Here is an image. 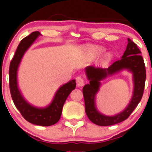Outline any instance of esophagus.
<instances>
[{"instance_id": "34e87169", "label": "esophagus", "mask_w": 152, "mask_h": 152, "mask_svg": "<svg viewBox=\"0 0 152 152\" xmlns=\"http://www.w3.org/2000/svg\"><path fill=\"white\" fill-rule=\"evenodd\" d=\"M76 84H77L78 87H82V86L84 85V79H82V77L81 76H78L76 78Z\"/></svg>"}]
</instances>
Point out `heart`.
Returning a JSON list of instances; mask_svg holds the SVG:
<instances>
[{"mask_svg": "<svg viewBox=\"0 0 152 152\" xmlns=\"http://www.w3.org/2000/svg\"><path fill=\"white\" fill-rule=\"evenodd\" d=\"M104 50V49L103 48H95L94 49H93V51L95 52L96 53H98V54H100V53H103ZM106 57L107 58H110L111 57V54L110 53H107V55H106Z\"/></svg>", "mask_w": 152, "mask_h": 152, "instance_id": "obj_1", "label": "heart"}]
</instances>
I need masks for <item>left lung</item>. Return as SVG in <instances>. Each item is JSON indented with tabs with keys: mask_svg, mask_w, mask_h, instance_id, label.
<instances>
[{
	"mask_svg": "<svg viewBox=\"0 0 152 152\" xmlns=\"http://www.w3.org/2000/svg\"><path fill=\"white\" fill-rule=\"evenodd\" d=\"M141 51L137 45L129 38L128 45L121 59L113 62L108 68L88 66L86 73L90 83L84 86L83 96L85 104V112L88 118L93 124L99 126H111L124 121L129 117L139 102L141 100L145 87V66ZM129 69L133 73L135 89L133 99L127 109L122 113L109 117L100 114L94 107V96L98 90L99 81L106 77L107 75L113 74L122 69Z\"/></svg>",
	"mask_w": 152,
	"mask_h": 152,
	"instance_id": "left-lung-1",
	"label": "left lung"
}]
</instances>
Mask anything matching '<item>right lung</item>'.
<instances>
[{
    "label": "right lung",
    "instance_id": "right-lung-1",
    "mask_svg": "<svg viewBox=\"0 0 152 152\" xmlns=\"http://www.w3.org/2000/svg\"><path fill=\"white\" fill-rule=\"evenodd\" d=\"M39 34L40 33L39 31L32 32L28 36L23 38L18 45L15 56L10 62L9 70L10 89L12 99L15 107L27 121L36 125L48 126L59 121L62 115L64 104L69 94L76 88V84L75 79H73L62 85L56 92L52 103L45 109L32 107L24 100L17 85V70L26 50Z\"/></svg>",
    "mask_w": 152,
    "mask_h": 152
}]
</instances>
